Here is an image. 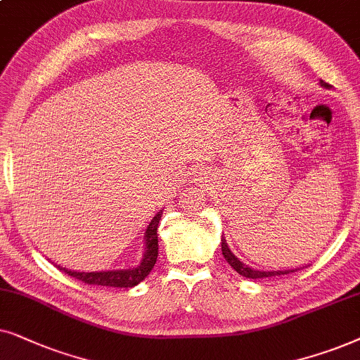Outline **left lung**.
Masks as SVG:
<instances>
[{
    "instance_id": "8db88e82",
    "label": "left lung",
    "mask_w": 360,
    "mask_h": 360,
    "mask_svg": "<svg viewBox=\"0 0 360 360\" xmlns=\"http://www.w3.org/2000/svg\"><path fill=\"white\" fill-rule=\"evenodd\" d=\"M321 87H326L329 89V84H326L321 80ZM220 245H222V255L225 257V260L229 262V265L236 270L238 275L245 276V278H252V280H258V278H268V276H278V275H288V273L295 271V270H276V271H260V270H255V268H250L247 266L245 263H242L238 258L233 255L232 250H230L227 242H225V238L222 237V242H220Z\"/></svg>"
}]
</instances>
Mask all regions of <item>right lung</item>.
<instances>
[{
  "label": "right lung",
  "mask_w": 360,
  "mask_h": 360,
  "mask_svg": "<svg viewBox=\"0 0 360 360\" xmlns=\"http://www.w3.org/2000/svg\"><path fill=\"white\" fill-rule=\"evenodd\" d=\"M162 210H160L148 225L145 232V255L138 266L135 268H123V270H108V271H74L67 270L56 265L60 271L67 273L69 276H74L77 280L84 281L87 285H100V286H112V288H133L138 283H141L145 278L150 275V271L155 266L158 260V224L161 220Z\"/></svg>",
  "instance_id": "right-lung-1"
}]
</instances>
